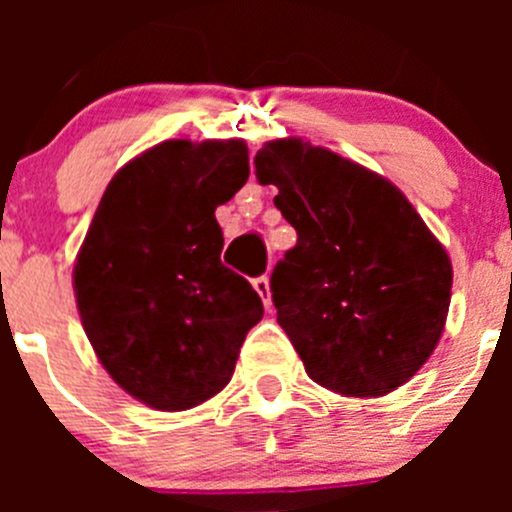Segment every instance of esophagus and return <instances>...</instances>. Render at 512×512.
Instances as JSON below:
<instances>
[{
    "instance_id": "34e87169",
    "label": "esophagus",
    "mask_w": 512,
    "mask_h": 512,
    "mask_svg": "<svg viewBox=\"0 0 512 512\" xmlns=\"http://www.w3.org/2000/svg\"><path fill=\"white\" fill-rule=\"evenodd\" d=\"M252 287L257 289V294H260L262 297V302H265V307L270 309L272 307V292H270V280H267L265 275L262 277H255V280H252Z\"/></svg>"
}]
</instances>
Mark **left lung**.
Returning a JSON list of instances; mask_svg holds the SVG:
<instances>
[{"label":"left lung","mask_w":512,"mask_h":512,"mask_svg":"<svg viewBox=\"0 0 512 512\" xmlns=\"http://www.w3.org/2000/svg\"><path fill=\"white\" fill-rule=\"evenodd\" d=\"M255 170L297 230L270 287L309 379L356 399L399 389L446 327V247L394 183L327 148L270 141Z\"/></svg>","instance_id":"1"}]
</instances>
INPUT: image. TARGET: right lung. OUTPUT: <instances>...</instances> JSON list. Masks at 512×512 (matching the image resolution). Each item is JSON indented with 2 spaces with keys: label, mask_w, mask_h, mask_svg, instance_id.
I'll use <instances>...</instances> for the list:
<instances>
[{
  "label": "right lung",
  "mask_w": 512,
  "mask_h": 512,
  "mask_svg": "<svg viewBox=\"0 0 512 512\" xmlns=\"http://www.w3.org/2000/svg\"><path fill=\"white\" fill-rule=\"evenodd\" d=\"M250 175L240 138H178L128 160L108 183L74 267L81 324L111 379L158 411L223 391L260 294L220 262L215 208Z\"/></svg>",
  "instance_id": "obj_1"
}]
</instances>
